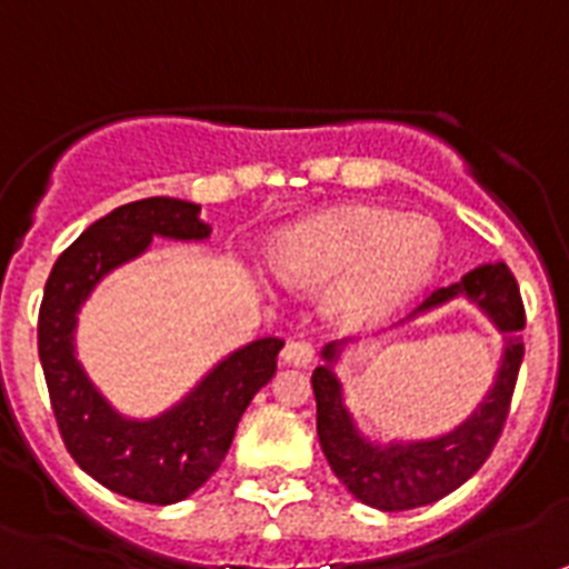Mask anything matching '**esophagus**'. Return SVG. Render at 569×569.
I'll list each match as a JSON object with an SVG mask.
<instances>
[{"label": "esophagus", "mask_w": 569, "mask_h": 569, "mask_svg": "<svg viewBox=\"0 0 569 569\" xmlns=\"http://www.w3.org/2000/svg\"><path fill=\"white\" fill-rule=\"evenodd\" d=\"M312 359H316V350H312V345H309V341H303V339L286 341V348H283V362L286 365H295V368H307Z\"/></svg>", "instance_id": "1"}]
</instances>
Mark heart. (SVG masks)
Here are the masks:
<instances>
[{"label": "heart", "instance_id": "obj_1", "mask_svg": "<svg viewBox=\"0 0 569 569\" xmlns=\"http://www.w3.org/2000/svg\"><path fill=\"white\" fill-rule=\"evenodd\" d=\"M438 257L436 221L386 207H332L286 228L271 248L286 283H332L327 316L348 327L389 316L436 271Z\"/></svg>", "mask_w": 569, "mask_h": 569}]
</instances>
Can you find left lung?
Here are the masks:
<instances>
[{
    "mask_svg": "<svg viewBox=\"0 0 569 569\" xmlns=\"http://www.w3.org/2000/svg\"><path fill=\"white\" fill-rule=\"evenodd\" d=\"M456 298L470 300L502 332V357L493 386L482 397V403L445 436L389 441V445L362 436V429L357 427V420L345 406V389L336 377V365L350 345L348 339L325 345L321 350L325 365H318L312 371L321 450L339 482L371 509H420L461 488L491 456L502 423L509 418L517 371L523 362V341L517 332L526 325L523 300H520L515 274L506 262L479 266L461 277L459 283L436 289L400 325H409L418 316H427Z\"/></svg>",
    "mask_w": 569,
    "mask_h": 569,
    "instance_id": "8db88e82",
    "label": "left lung"
}]
</instances>
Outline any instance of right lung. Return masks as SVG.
I'll return each mask as SVG.
<instances>
[{
  "label": "right lung",
  "instance_id": "obj_1",
  "mask_svg": "<svg viewBox=\"0 0 569 569\" xmlns=\"http://www.w3.org/2000/svg\"><path fill=\"white\" fill-rule=\"evenodd\" d=\"M201 204L142 198L117 207L69 244L46 280L37 350L60 438L78 468L128 500L172 506L219 470L253 395L269 386L283 341L274 336L233 350L157 418H128L87 377L76 357L78 312L113 269L149 251L154 237L210 239Z\"/></svg>",
  "mask_w": 569,
  "mask_h": 569
}]
</instances>
